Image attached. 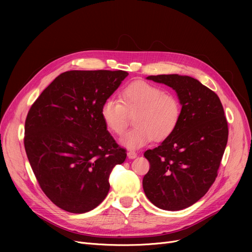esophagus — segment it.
Instances as JSON below:
<instances>
[{
    "mask_svg": "<svg viewBox=\"0 0 252 252\" xmlns=\"http://www.w3.org/2000/svg\"><path fill=\"white\" fill-rule=\"evenodd\" d=\"M137 156H138V154L135 151H128L127 152V157L129 158V159H134V158H136Z\"/></svg>",
    "mask_w": 252,
    "mask_h": 252,
    "instance_id": "1",
    "label": "esophagus"
}]
</instances>
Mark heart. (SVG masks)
<instances>
[{
    "label": "heart",
    "instance_id": "1",
    "mask_svg": "<svg viewBox=\"0 0 252 252\" xmlns=\"http://www.w3.org/2000/svg\"><path fill=\"white\" fill-rule=\"evenodd\" d=\"M119 103L105 100L100 115L104 125L115 135H122L128 124V115H134V128L121 138V143L129 149L145 146L153 139L160 142L176 130L182 113L179 99L164 93L153 84L137 81L119 93Z\"/></svg>",
    "mask_w": 252,
    "mask_h": 252
}]
</instances>
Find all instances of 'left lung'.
Returning <instances> with one entry per match:
<instances>
[{
    "mask_svg": "<svg viewBox=\"0 0 252 252\" xmlns=\"http://www.w3.org/2000/svg\"><path fill=\"white\" fill-rule=\"evenodd\" d=\"M173 88L182 105L176 130L159 146L144 153L150 169L143 189L158 208L181 210L203 197L216 181L228 142V123L214 91L188 75H150Z\"/></svg>",
    "mask_w": 252,
    "mask_h": 252,
    "instance_id": "8db88e82",
    "label": "left lung"
}]
</instances>
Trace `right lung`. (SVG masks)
<instances>
[{
  "mask_svg": "<svg viewBox=\"0 0 252 252\" xmlns=\"http://www.w3.org/2000/svg\"><path fill=\"white\" fill-rule=\"evenodd\" d=\"M128 75L124 70H70L58 75L26 116L24 147L49 199L84 214L107 196L109 176L126 158L100 109Z\"/></svg>",
  "mask_w": 252,
  "mask_h": 252,
  "instance_id": "add662e5",
  "label": "right lung"
}]
</instances>
